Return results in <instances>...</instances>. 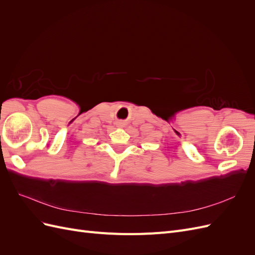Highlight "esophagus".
Segmentation results:
<instances>
[{"mask_svg": "<svg viewBox=\"0 0 255 255\" xmlns=\"http://www.w3.org/2000/svg\"><path fill=\"white\" fill-rule=\"evenodd\" d=\"M117 127H118V128H122V127H123V122H121V121L117 122Z\"/></svg>", "mask_w": 255, "mask_h": 255, "instance_id": "obj_1", "label": "esophagus"}]
</instances>
